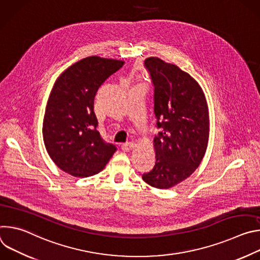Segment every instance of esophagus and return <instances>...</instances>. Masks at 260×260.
Here are the masks:
<instances>
[{"label": "esophagus", "mask_w": 260, "mask_h": 260, "mask_svg": "<svg viewBox=\"0 0 260 260\" xmlns=\"http://www.w3.org/2000/svg\"><path fill=\"white\" fill-rule=\"evenodd\" d=\"M135 144L133 142H129V143H126V144H122L121 145V149L124 150V151H131L133 148H134Z\"/></svg>", "instance_id": "1"}]
</instances>
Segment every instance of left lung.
Here are the masks:
<instances>
[{
  "mask_svg": "<svg viewBox=\"0 0 260 260\" xmlns=\"http://www.w3.org/2000/svg\"><path fill=\"white\" fill-rule=\"evenodd\" d=\"M154 85L155 166L142 176L150 186L168 189L187 179L201 165L210 121L205 93L188 73L158 57L145 59Z\"/></svg>",
  "mask_w": 260,
  "mask_h": 260,
  "instance_id": "obj_1",
  "label": "left lung"
}]
</instances>
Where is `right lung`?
Listing matches in <instances>:
<instances>
[{
	"label": "right lung",
	"instance_id": "1",
	"mask_svg": "<svg viewBox=\"0 0 260 260\" xmlns=\"http://www.w3.org/2000/svg\"><path fill=\"white\" fill-rule=\"evenodd\" d=\"M124 64L96 55L85 57L60 74L50 92L43 120V140L53 162L74 177L100 173L116 151L96 128L93 101L102 83Z\"/></svg>",
	"mask_w": 260,
	"mask_h": 260
}]
</instances>
